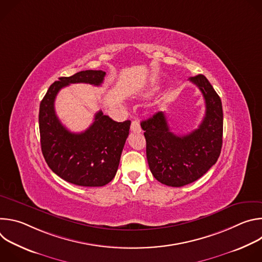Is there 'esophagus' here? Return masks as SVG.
<instances>
[{"label":"esophagus","instance_id":"1","mask_svg":"<svg viewBox=\"0 0 262 262\" xmlns=\"http://www.w3.org/2000/svg\"><path fill=\"white\" fill-rule=\"evenodd\" d=\"M130 130L134 132V133H141L142 132V128H141V125L139 123L138 120H134L132 122V125H130Z\"/></svg>","mask_w":262,"mask_h":262}]
</instances>
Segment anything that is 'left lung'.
Wrapping results in <instances>:
<instances>
[{
	"instance_id": "obj_1",
	"label": "left lung",
	"mask_w": 262,
	"mask_h": 262,
	"mask_svg": "<svg viewBox=\"0 0 262 262\" xmlns=\"http://www.w3.org/2000/svg\"><path fill=\"white\" fill-rule=\"evenodd\" d=\"M205 100V116L192 133L177 136L163 112L141 122L146 156L155 178L169 186H183L203 176L217 161L223 143V108L220 96L203 74L189 79Z\"/></svg>"
}]
</instances>
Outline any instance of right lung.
<instances>
[{
    "label": "right lung",
    "mask_w": 262,
    "mask_h": 262,
    "mask_svg": "<svg viewBox=\"0 0 262 262\" xmlns=\"http://www.w3.org/2000/svg\"><path fill=\"white\" fill-rule=\"evenodd\" d=\"M104 76L102 70H84L59 78L40 102L39 132L45 160L59 177L77 185L102 186L115 177L130 121H114L99 111L88 129L74 134L58 119L55 99L65 86L78 83L100 86Z\"/></svg>",
    "instance_id": "right-lung-1"
}]
</instances>
